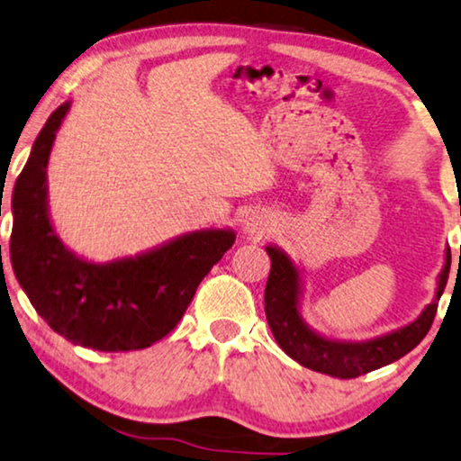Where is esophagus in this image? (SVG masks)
<instances>
[{
  "mask_svg": "<svg viewBox=\"0 0 461 461\" xmlns=\"http://www.w3.org/2000/svg\"><path fill=\"white\" fill-rule=\"evenodd\" d=\"M243 230L251 237H261L270 230V218L264 212H249L243 221Z\"/></svg>",
  "mask_w": 461,
  "mask_h": 461,
  "instance_id": "34e87169",
  "label": "esophagus"
}]
</instances>
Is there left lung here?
<instances>
[{"mask_svg": "<svg viewBox=\"0 0 461 461\" xmlns=\"http://www.w3.org/2000/svg\"><path fill=\"white\" fill-rule=\"evenodd\" d=\"M272 259V270L266 285V317L276 342L290 358L311 371L331 375L339 379H354L381 366L392 365L408 354L433 325L437 304L449 278L451 251L445 249V261L437 276L435 299L422 313L402 328L371 339H336L315 331L303 320V276L301 267L286 251L276 245H266Z\"/></svg>", "mask_w": 461, "mask_h": 461, "instance_id": "obj_1", "label": "left lung"}]
</instances>
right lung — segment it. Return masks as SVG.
<instances>
[{
  "mask_svg": "<svg viewBox=\"0 0 461 461\" xmlns=\"http://www.w3.org/2000/svg\"><path fill=\"white\" fill-rule=\"evenodd\" d=\"M72 101L51 113L12 191L10 258L37 313L69 342L119 352L148 348L171 331L232 229L183 232L152 249L96 264L63 245L49 214L47 165Z\"/></svg>",
  "mask_w": 461,
  "mask_h": 461,
  "instance_id": "obj_1",
  "label": "right lung"
}]
</instances>
